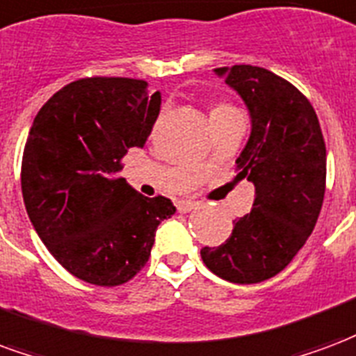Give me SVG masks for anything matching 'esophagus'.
Segmentation results:
<instances>
[{
  "instance_id": "esophagus-1",
  "label": "esophagus",
  "mask_w": 356,
  "mask_h": 356,
  "mask_svg": "<svg viewBox=\"0 0 356 356\" xmlns=\"http://www.w3.org/2000/svg\"><path fill=\"white\" fill-rule=\"evenodd\" d=\"M175 205H177L179 213H188L192 211L194 207H198V202H192V200H179Z\"/></svg>"
}]
</instances>
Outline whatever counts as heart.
<instances>
[{"label":"heart","mask_w":356,"mask_h":356,"mask_svg":"<svg viewBox=\"0 0 356 356\" xmlns=\"http://www.w3.org/2000/svg\"><path fill=\"white\" fill-rule=\"evenodd\" d=\"M228 109H232L230 105H226V104H215L209 109V117H215V115H220V113H225L228 111Z\"/></svg>","instance_id":"obj_1"}]
</instances>
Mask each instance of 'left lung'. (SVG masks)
Returning a JSON list of instances; mask_svg holds the SVG:
<instances>
[{
    "mask_svg": "<svg viewBox=\"0 0 356 356\" xmlns=\"http://www.w3.org/2000/svg\"><path fill=\"white\" fill-rule=\"evenodd\" d=\"M215 73L251 115L236 179L254 185V202L225 243L202 249V260L218 277L251 285L285 270L312 236L325 198L326 147L315 109L289 81L257 65Z\"/></svg>",
    "mask_w": 356,
    "mask_h": 356,
    "instance_id": "left-lung-1",
    "label": "left lung"
}]
</instances>
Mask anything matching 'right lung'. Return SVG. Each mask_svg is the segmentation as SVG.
Segmentation results:
<instances>
[{
  "label": "right lung",
  "mask_w": 356,
  "mask_h": 356,
  "mask_svg": "<svg viewBox=\"0 0 356 356\" xmlns=\"http://www.w3.org/2000/svg\"><path fill=\"white\" fill-rule=\"evenodd\" d=\"M162 96L139 79L88 77L65 84L33 118L22 156L31 225L65 270L97 286L130 281L151 257L158 225L175 213L117 173L143 149Z\"/></svg>",
  "instance_id": "right-lung-1"
}]
</instances>
